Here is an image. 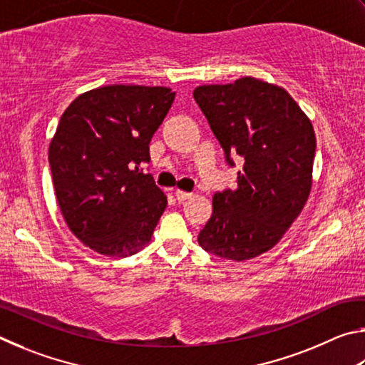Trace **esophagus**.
Wrapping results in <instances>:
<instances>
[{"mask_svg":"<svg viewBox=\"0 0 365 365\" xmlns=\"http://www.w3.org/2000/svg\"><path fill=\"white\" fill-rule=\"evenodd\" d=\"M175 197L178 202H184L186 199H189V197H192V192H186V190H176L175 192Z\"/></svg>","mask_w":365,"mask_h":365,"instance_id":"esophagus-1","label":"esophagus"}]
</instances>
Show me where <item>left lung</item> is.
I'll use <instances>...</instances> for the list:
<instances>
[{
    "label": "left lung",
    "instance_id": "obj_1",
    "mask_svg": "<svg viewBox=\"0 0 365 365\" xmlns=\"http://www.w3.org/2000/svg\"><path fill=\"white\" fill-rule=\"evenodd\" d=\"M194 99L225 150L244 166L237 187L213 197V213L199 234L203 250L245 261L277 244L298 218L312 186L316 134L284 88L244 76L203 85Z\"/></svg>",
    "mask_w": 365,
    "mask_h": 365
}]
</instances>
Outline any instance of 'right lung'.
Returning <instances> with one entry per match:
<instances>
[{
  "instance_id": "obj_1",
  "label": "right lung",
  "mask_w": 365,
  "mask_h": 365,
  "mask_svg": "<svg viewBox=\"0 0 365 365\" xmlns=\"http://www.w3.org/2000/svg\"><path fill=\"white\" fill-rule=\"evenodd\" d=\"M165 86L110 85L83 93L62 113L49 144L61 213L91 250L112 258L150 242L166 195L140 165L175 101Z\"/></svg>"
}]
</instances>
